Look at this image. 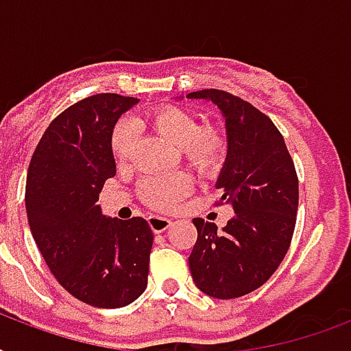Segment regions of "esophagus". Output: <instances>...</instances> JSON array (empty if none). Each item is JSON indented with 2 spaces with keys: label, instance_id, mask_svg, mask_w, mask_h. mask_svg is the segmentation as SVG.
<instances>
[{
  "label": "esophagus",
  "instance_id": "1",
  "mask_svg": "<svg viewBox=\"0 0 351 351\" xmlns=\"http://www.w3.org/2000/svg\"><path fill=\"white\" fill-rule=\"evenodd\" d=\"M149 226H151V230L154 233H164L165 230H169L171 226H173V220L165 219V217H149Z\"/></svg>",
  "mask_w": 351,
  "mask_h": 351
}]
</instances>
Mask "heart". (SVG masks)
<instances>
[{
    "mask_svg": "<svg viewBox=\"0 0 351 351\" xmlns=\"http://www.w3.org/2000/svg\"><path fill=\"white\" fill-rule=\"evenodd\" d=\"M138 125H153L164 138L182 149L187 162L200 173L213 171L224 156L226 142L217 129H200L191 112L180 107H160L149 117L136 118ZM136 129L131 121H120L112 131L111 147L118 164L131 158ZM191 191V180L184 173L154 175L142 182V198L153 209L171 211Z\"/></svg>",
    "mask_w": 351,
    "mask_h": 351,
    "instance_id": "obj_1",
    "label": "heart"
}]
</instances>
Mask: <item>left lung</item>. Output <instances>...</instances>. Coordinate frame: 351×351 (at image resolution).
Segmentation results:
<instances>
[{"instance_id": "8db88e82", "label": "left lung", "mask_w": 351, "mask_h": 351, "mask_svg": "<svg viewBox=\"0 0 351 351\" xmlns=\"http://www.w3.org/2000/svg\"><path fill=\"white\" fill-rule=\"evenodd\" d=\"M186 98L209 101L222 114L228 153L215 187L222 191L220 204L234 211L222 230L193 220L198 239L189 269L202 293L237 299L261 288L280 266L293 237L299 180L282 134L266 114L226 90Z\"/></svg>"}]
</instances>
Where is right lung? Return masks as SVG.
Segmentation results:
<instances>
[{"label":"right lung","instance_id":"add662e5","mask_svg":"<svg viewBox=\"0 0 351 351\" xmlns=\"http://www.w3.org/2000/svg\"><path fill=\"white\" fill-rule=\"evenodd\" d=\"M136 104L95 95L65 109L43 132L27 173L25 208L38 250L58 282L95 308L131 304L147 288V220L111 219L96 204L117 175L114 125Z\"/></svg>","mask_w":351,"mask_h":351}]
</instances>
